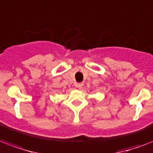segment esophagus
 Instances as JSON below:
<instances>
[{
	"label": "esophagus",
	"instance_id": "esophagus-1",
	"mask_svg": "<svg viewBox=\"0 0 153 153\" xmlns=\"http://www.w3.org/2000/svg\"><path fill=\"white\" fill-rule=\"evenodd\" d=\"M75 85H76L77 88H79V89H82L83 86V83H77Z\"/></svg>",
	"mask_w": 153,
	"mask_h": 153
}]
</instances>
